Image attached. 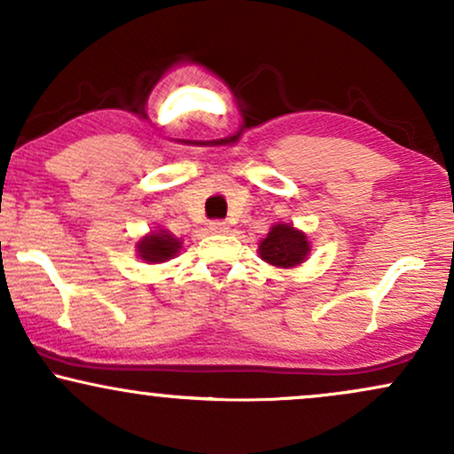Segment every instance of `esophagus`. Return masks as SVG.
Instances as JSON below:
<instances>
[{"instance_id":"obj_1","label":"esophagus","mask_w":454,"mask_h":454,"mask_svg":"<svg viewBox=\"0 0 454 454\" xmlns=\"http://www.w3.org/2000/svg\"><path fill=\"white\" fill-rule=\"evenodd\" d=\"M209 231L213 234H223V232H228V223L223 220H213V222H209Z\"/></svg>"}]
</instances>
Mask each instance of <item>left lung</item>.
<instances>
[{
    "label": "left lung",
    "instance_id": "left-lung-1",
    "mask_svg": "<svg viewBox=\"0 0 454 454\" xmlns=\"http://www.w3.org/2000/svg\"><path fill=\"white\" fill-rule=\"evenodd\" d=\"M260 258L267 260L273 267H294L307 258L309 252V243L303 232H299L290 223H278L270 228L262 243L258 247Z\"/></svg>",
    "mask_w": 454,
    "mask_h": 454
}]
</instances>
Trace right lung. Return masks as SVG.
I'll use <instances>...</instances> for the list:
<instances>
[{
    "mask_svg": "<svg viewBox=\"0 0 454 454\" xmlns=\"http://www.w3.org/2000/svg\"><path fill=\"white\" fill-rule=\"evenodd\" d=\"M181 243L176 241L173 234L166 231L151 232L147 239L138 243V256L147 262H166L168 258H173L176 252H179Z\"/></svg>",
    "mask_w": 454,
    "mask_h": 454,
    "instance_id": "obj_1",
    "label": "right lung"
}]
</instances>
